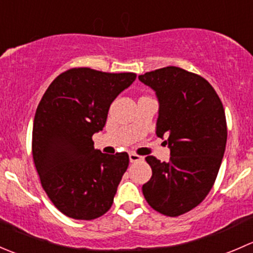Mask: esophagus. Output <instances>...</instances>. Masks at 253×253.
Segmentation results:
<instances>
[{"mask_svg":"<svg viewBox=\"0 0 253 253\" xmlns=\"http://www.w3.org/2000/svg\"><path fill=\"white\" fill-rule=\"evenodd\" d=\"M144 158L141 157V155H137L136 153H129V162L131 163H138V162H143Z\"/></svg>","mask_w":253,"mask_h":253,"instance_id":"esophagus-1","label":"esophagus"}]
</instances>
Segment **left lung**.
I'll list each match as a JSON object with an SVG mask.
<instances>
[{"label":"left lung","mask_w":253,"mask_h":253,"mask_svg":"<svg viewBox=\"0 0 253 253\" xmlns=\"http://www.w3.org/2000/svg\"><path fill=\"white\" fill-rule=\"evenodd\" d=\"M138 79L155 91V133L170 149L169 162L145 158L153 174L143 195L159 213L181 215L205 200L218 175L228 137L223 104L205 78L175 66Z\"/></svg>","instance_id":"obj_1"}]
</instances>
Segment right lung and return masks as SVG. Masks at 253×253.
Segmentation results:
<instances>
[{"instance_id":"obj_1","label":"right lung","mask_w":253,"mask_h":253,"mask_svg":"<svg viewBox=\"0 0 253 253\" xmlns=\"http://www.w3.org/2000/svg\"><path fill=\"white\" fill-rule=\"evenodd\" d=\"M136 77L72 68L55 78L38 105L34 164L51 202L70 218L91 220L111 208L128 154H104L91 137L103 131L111 103Z\"/></svg>"}]
</instances>
